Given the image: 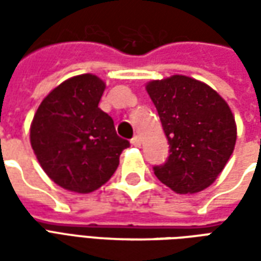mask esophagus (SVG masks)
<instances>
[{
    "label": "esophagus",
    "instance_id": "1",
    "mask_svg": "<svg viewBox=\"0 0 261 261\" xmlns=\"http://www.w3.org/2000/svg\"><path fill=\"white\" fill-rule=\"evenodd\" d=\"M131 144H133L134 147H140V145H141V138H140V136L133 137V138H131Z\"/></svg>",
    "mask_w": 261,
    "mask_h": 261
}]
</instances>
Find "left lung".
<instances>
[{"instance_id":"1","label":"left lung","mask_w":261,"mask_h":261,"mask_svg":"<svg viewBox=\"0 0 261 261\" xmlns=\"http://www.w3.org/2000/svg\"><path fill=\"white\" fill-rule=\"evenodd\" d=\"M147 92L169 144V156L153 166L159 180L187 194L208 187L233 152L236 124L229 106L213 88L185 75L152 81Z\"/></svg>"}]
</instances>
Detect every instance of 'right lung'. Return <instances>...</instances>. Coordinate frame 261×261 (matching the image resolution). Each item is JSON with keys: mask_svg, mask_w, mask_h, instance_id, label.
I'll use <instances>...</instances> for the list:
<instances>
[{"mask_svg": "<svg viewBox=\"0 0 261 261\" xmlns=\"http://www.w3.org/2000/svg\"><path fill=\"white\" fill-rule=\"evenodd\" d=\"M105 88L92 74L69 78L44 97L33 117L31 144L39 164L71 192L91 193L105 185L130 147L99 108Z\"/></svg>", "mask_w": 261, "mask_h": 261, "instance_id": "1", "label": "right lung"}]
</instances>
